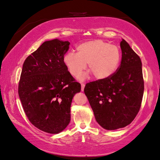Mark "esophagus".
Here are the masks:
<instances>
[{"mask_svg": "<svg viewBox=\"0 0 160 160\" xmlns=\"http://www.w3.org/2000/svg\"><path fill=\"white\" fill-rule=\"evenodd\" d=\"M81 86H82V92H83V89H84L85 84H84V83H82V84H81Z\"/></svg>", "mask_w": 160, "mask_h": 160, "instance_id": "34e87169", "label": "esophagus"}]
</instances>
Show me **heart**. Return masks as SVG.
Instances as JSON below:
<instances>
[{
    "label": "heart",
    "instance_id": "b5f03b06",
    "mask_svg": "<svg viewBox=\"0 0 160 160\" xmlns=\"http://www.w3.org/2000/svg\"><path fill=\"white\" fill-rule=\"evenodd\" d=\"M77 53L68 52L63 62L73 77L78 78L87 67L97 79H104L116 72L121 59L117 46L102 40H93L78 45Z\"/></svg>",
    "mask_w": 160,
    "mask_h": 160
}]
</instances>
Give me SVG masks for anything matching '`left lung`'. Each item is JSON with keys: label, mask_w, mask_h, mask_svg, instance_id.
<instances>
[{"label": "left lung", "mask_w": 160, "mask_h": 160, "mask_svg": "<svg viewBox=\"0 0 160 160\" xmlns=\"http://www.w3.org/2000/svg\"><path fill=\"white\" fill-rule=\"evenodd\" d=\"M121 63L111 77L87 83L84 87L95 119L108 130L125 127L138 114L144 94L142 61L122 39Z\"/></svg>", "instance_id": "obj_1"}]
</instances>
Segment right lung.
Returning <instances> with one entry per match:
<instances>
[{"label":"right lung","instance_id":"obj_1","mask_svg":"<svg viewBox=\"0 0 160 160\" xmlns=\"http://www.w3.org/2000/svg\"><path fill=\"white\" fill-rule=\"evenodd\" d=\"M68 41H45L26 58L18 83L24 112L36 128L50 134L62 132L71 120L70 108L81 84L63 62Z\"/></svg>","mask_w":160,"mask_h":160}]
</instances>
